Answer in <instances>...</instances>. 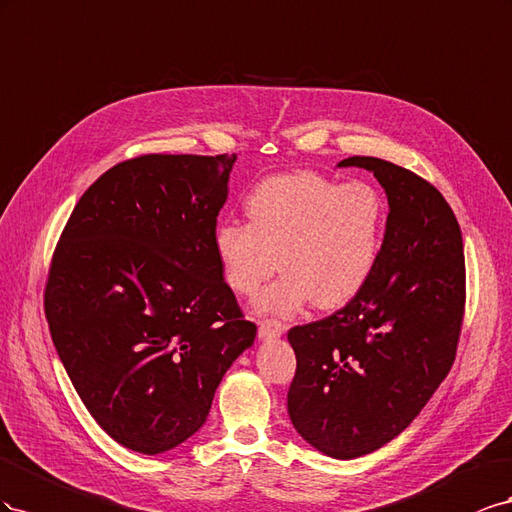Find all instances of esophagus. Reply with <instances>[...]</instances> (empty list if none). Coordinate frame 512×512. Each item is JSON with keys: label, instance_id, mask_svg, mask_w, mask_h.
Here are the masks:
<instances>
[{"label": "esophagus", "instance_id": "1", "mask_svg": "<svg viewBox=\"0 0 512 512\" xmlns=\"http://www.w3.org/2000/svg\"><path fill=\"white\" fill-rule=\"evenodd\" d=\"M281 334H285V324L276 319H264L259 324V337L261 339H279Z\"/></svg>", "mask_w": 512, "mask_h": 512}]
</instances>
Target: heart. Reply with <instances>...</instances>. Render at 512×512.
Here are the masks:
<instances>
[{
	"label": "heart",
	"mask_w": 512,
	"mask_h": 512,
	"mask_svg": "<svg viewBox=\"0 0 512 512\" xmlns=\"http://www.w3.org/2000/svg\"><path fill=\"white\" fill-rule=\"evenodd\" d=\"M246 223L225 221L214 251L225 283L261 313H294L306 302L339 309L369 281L384 233V199L367 182L337 184L315 171L272 175L244 199Z\"/></svg>",
	"instance_id": "1"
}]
</instances>
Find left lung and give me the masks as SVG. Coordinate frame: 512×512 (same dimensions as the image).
I'll return each instance as SVG.
<instances>
[{
  "mask_svg": "<svg viewBox=\"0 0 512 512\" xmlns=\"http://www.w3.org/2000/svg\"><path fill=\"white\" fill-rule=\"evenodd\" d=\"M339 167L367 169L384 186L386 233L358 294L287 332L298 360L287 412L313 448L356 459L410 427L448 375L465 311V257L457 218L433 184L373 156Z\"/></svg>",
  "mask_w": 512,
  "mask_h": 512,
  "instance_id": "1",
  "label": "left lung"
}]
</instances>
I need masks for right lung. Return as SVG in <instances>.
<instances>
[{"label": "right lung", "mask_w": 512, "mask_h": 512, "mask_svg": "<svg viewBox=\"0 0 512 512\" xmlns=\"http://www.w3.org/2000/svg\"><path fill=\"white\" fill-rule=\"evenodd\" d=\"M236 154H145L87 188L45 287L51 339L87 412L158 455L201 429L255 341L214 251Z\"/></svg>", "instance_id": "obj_1"}]
</instances>
